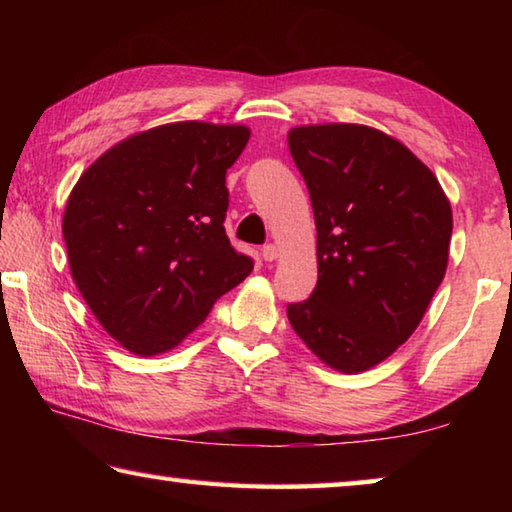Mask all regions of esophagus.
Returning <instances> with one entry per match:
<instances>
[{"label": "esophagus", "instance_id": "esophagus-1", "mask_svg": "<svg viewBox=\"0 0 512 512\" xmlns=\"http://www.w3.org/2000/svg\"><path fill=\"white\" fill-rule=\"evenodd\" d=\"M262 257H264V262H273V259L277 257V248H275V244H266V246H262Z\"/></svg>", "mask_w": 512, "mask_h": 512}]
</instances>
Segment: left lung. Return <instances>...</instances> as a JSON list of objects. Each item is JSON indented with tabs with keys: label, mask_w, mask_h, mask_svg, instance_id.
I'll use <instances>...</instances> for the list:
<instances>
[{
	"label": "left lung",
	"mask_w": 512,
	"mask_h": 512,
	"mask_svg": "<svg viewBox=\"0 0 512 512\" xmlns=\"http://www.w3.org/2000/svg\"><path fill=\"white\" fill-rule=\"evenodd\" d=\"M289 151L318 232L316 289L287 305L289 323L327 366L363 372L420 325L445 277L452 207L438 178L375 128L300 126Z\"/></svg>",
	"instance_id": "8db88e82"
}]
</instances>
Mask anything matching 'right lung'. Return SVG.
I'll use <instances>...</instances> for the list:
<instances>
[{"mask_svg": "<svg viewBox=\"0 0 512 512\" xmlns=\"http://www.w3.org/2000/svg\"><path fill=\"white\" fill-rule=\"evenodd\" d=\"M246 126L178 121L106 151L63 216L69 268L103 329L142 357L171 350L253 271L223 221Z\"/></svg>", "mask_w": 512, "mask_h": 512, "instance_id": "add662e5", "label": "right lung"}]
</instances>
